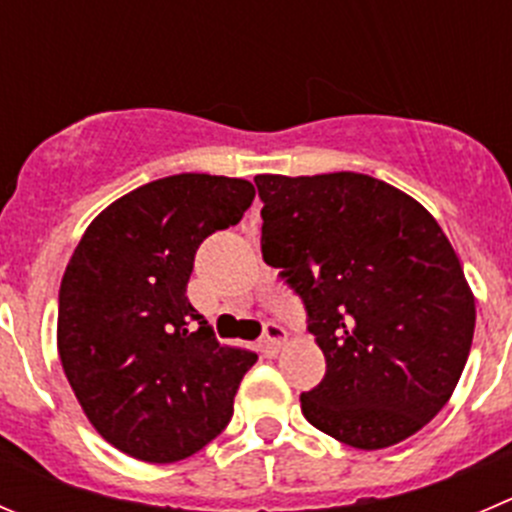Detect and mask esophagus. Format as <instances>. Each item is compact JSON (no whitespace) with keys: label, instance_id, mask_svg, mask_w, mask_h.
<instances>
[{"label":"esophagus","instance_id":"esophagus-1","mask_svg":"<svg viewBox=\"0 0 512 512\" xmlns=\"http://www.w3.org/2000/svg\"><path fill=\"white\" fill-rule=\"evenodd\" d=\"M264 344L271 349V352H279L286 344V329L276 321H266L264 326Z\"/></svg>","mask_w":512,"mask_h":512}]
</instances>
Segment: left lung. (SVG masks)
I'll list each match as a JSON object with an SVG mask.
<instances>
[{
	"instance_id": "1",
	"label": "left lung",
	"mask_w": 512,
	"mask_h": 512,
	"mask_svg": "<svg viewBox=\"0 0 512 512\" xmlns=\"http://www.w3.org/2000/svg\"><path fill=\"white\" fill-rule=\"evenodd\" d=\"M261 253L299 294L326 374L301 394L316 430L357 450L415 435L455 392L475 296L440 223L362 173L256 175Z\"/></svg>"
}]
</instances>
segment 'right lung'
<instances>
[{
    "label": "right lung",
    "mask_w": 512,
    "mask_h": 512,
    "mask_svg": "<svg viewBox=\"0 0 512 512\" xmlns=\"http://www.w3.org/2000/svg\"><path fill=\"white\" fill-rule=\"evenodd\" d=\"M243 178L180 173L118 198L87 226L57 311L65 377L97 432L145 462L221 435L256 354L223 347L188 301L196 251L251 206Z\"/></svg>",
    "instance_id": "1"
}]
</instances>
